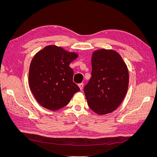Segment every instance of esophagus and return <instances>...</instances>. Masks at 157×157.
Here are the masks:
<instances>
[{
  "label": "esophagus",
  "instance_id": "34e87169",
  "mask_svg": "<svg viewBox=\"0 0 157 157\" xmlns=\"http://www.w3.org/2000/svg\"><path fill=\"white\" fill-rule=\"evenodd\" d=\"M78 87L80 88V89L82 90L83 89V86H84V84H83V83H80V84H78Z\"/></svg>",
  "mask_w": 157,
  "mask_h": 157
}]
</instances>
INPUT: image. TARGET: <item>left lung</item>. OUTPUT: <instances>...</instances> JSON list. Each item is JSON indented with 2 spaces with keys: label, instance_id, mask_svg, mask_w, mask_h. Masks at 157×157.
Segmentation results:
<instances>
[{
  "label": "left lung",
  "instance_id": "left-lung-1",
  "mask_svg": "<svg viewBox=\"0 0 157 157\" xmlns=\"http://www.w3.org/2000/svg\"><path fill=\"white\" fill-rule=\"evenodd\" d=\"M92 77L84 88L88 105L98 115H106L116 110L126 96L127 66L117 52L101 49L92 54Z\"/></svg>",
  "mask_w": 157,
  "mask_h": 157
}]
</instances>
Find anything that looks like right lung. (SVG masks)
<instances>
[{"instance_id": "obj_1", "label": "right lung", "mask_w": 157, "mask_h": 157, "mask_svg": "<svg viewBox=\"0 0 157 157\" xmlns=\"http://www.w3.org/2000/svg\"><path fill=\"white\" fill-rule=\"evenodd\" d=\"M74 52L55 45L47 46L35 54L29 71V83L36 101L42 107L56 111L69 103L80 91L73 82L70 63L77 58Z\"/></svg>"}]
</instances>
